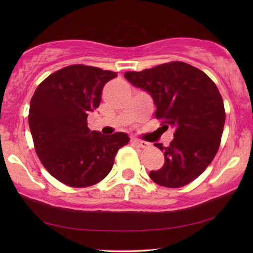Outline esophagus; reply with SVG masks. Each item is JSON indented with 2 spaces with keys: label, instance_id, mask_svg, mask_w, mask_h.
<instances>
[{
  "label": "esophagus",
  "instance_id": "34e87169",
  "mask_svg": "<svg viewBox=\"0 0 253 253\" xmlns=\"http://www.w3.org/2000/svg\"><path fill=\"white\" fill-rule=\"evenodd\" d=\"M131 143L136 145V146H138L140 148H148L151 147V144L147 143V142H144V140H139L137 138H131Z\"/></svg>",
  "mask_w": 253,
  "mask_h": 253
}]
</instances>
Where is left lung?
I'll return each mask as SVG.
<instances>
[{"mask_svg":"<svg viewBox=\"0 0 253 253\" xmlns=\"http://www.w3.org/2000/svg\"><path fill=\"white\" fill-rule=\"evenodd\" d=\"M125 78L152 96L155 117L165 129H174L169 146L155 144L165 163L149 177L165 187L191 183L211 164L220 146L225 111L219 89L203 71L181 61L128 71Z\"/></svg>","mask_w":253,"mask_h":253,"instance_id":"obj_1","label":"left lung"}]
</instances>
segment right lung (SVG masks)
<instances>
[{
  "mask_svg": "<svg viewBox=\"0 0 253 253\" xmlns=\"http://www.w3.org/2000/svg\"><path fill=\"white\" fill-rule=\"evenodd\" d=\"M116 77L74 65L53 72L33 93L29 126L34 148L45 169L66 185L100 182L113 169L118 149L129 142L126 132L102 135L87 126L88 114L100 105L102 88Z\"/></svg>",
  "mask_w": 253,
  "mask_h": 253,
  "instance_id": "1",
  "label": "right lung"
}]
</instances>
